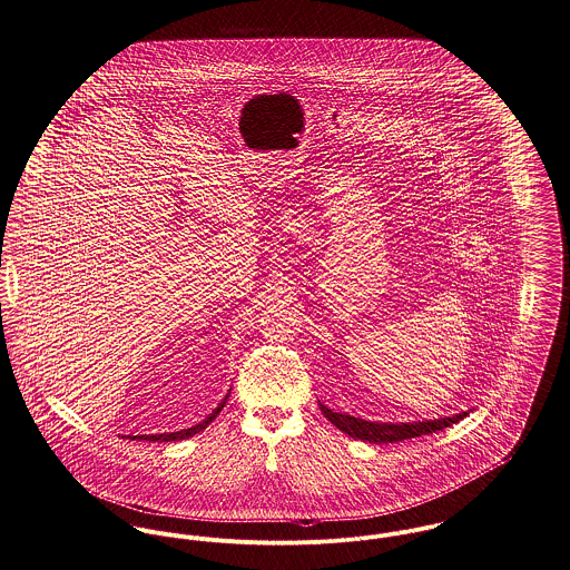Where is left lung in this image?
I'll return each instance as SVG.
<instances>
[{
  "instance_id": "1",
  "label": "left lung",
  "mask_w": 570,
  "mask_h": 570,
  "mask_svg": "<svg viewBox=\"0 0 570 570\" xmlns=\"http://www.w3.org/2000/svg\"><path fill=\"white\" fill-rule=\"evenodd\" d=\"M321 412L327 416L332 425H336L341 432L350 434L351 439L373 444H389V442H401V440L416 439L425 434H434L444 428H451L460 419H464L469 412L451 414V416H439V419H425V421H410V423H382V421H366L360 416H351L343 412H334L327 405L318 403Z\"/></svg>"
}]
</instances>
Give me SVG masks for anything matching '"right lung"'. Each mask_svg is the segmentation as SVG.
<instances>
[{"instance_id":"obj_1","label":"right lung","mask_w":570,"mask_h":570,"mask_svg":"<svg viewBox=\"0 0 570 570\" xmlns=\"http://www.w3.org/2000/svg\"><path fill=\"white\" fill-rule=\"evenodd\" d=\"M227 396H229V391L227 394L220 399L219 405L202 421V423H197V425H193V428H188V430H179V432H167V434H145V436H128L131 440H149V442H174V440H184L190 439V436H195V434H199V432H204L217 416H219L220 410L225 407V401H227Z\"/></svg>"}]
</instances>
